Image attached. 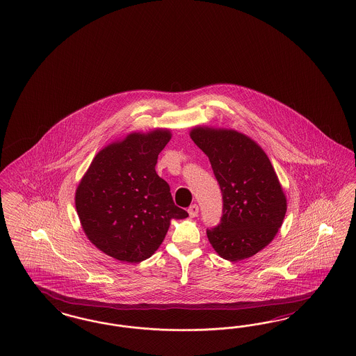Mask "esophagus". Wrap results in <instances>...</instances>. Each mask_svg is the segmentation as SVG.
Listing matches in <instances>:
<instances>
[{
	"label": "esophagus",
	"instance_id": "esophagus-1",
	"mask_svg": "<svg viewBox=\"0 0 356 356\" xmlns=\"http://www.w3.org/2000/svg\"><path fill=\"white\" fill-rule=\"evenodd\" d=\"M197 213H199V207L196 206V204L190 206V208H188V215H190V218H196Z\"/></svg>",
	"mask_w": 356,
	"mask_h": 356
}]
</instances>
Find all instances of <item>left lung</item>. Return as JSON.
Returning a JSON list of instances; mask_svg holds the SVG:
<instances>
[{"label":"left lung","instance_id":"obj_1","mask_svg":"<svg viewBox=\"0 0 356 356\" xmlns=\"http://www.w3.org/2000/svg\"><path fill=\"white\" fill-rule=\"evenodd\" d=\"M209 159L222 193V216L207 237L218 255L238 262L274 240L287 212V197L264 150L234 129L196 126L190 131Z\"/></svg>","mask_w":356,"mask_h":356}]
</instances>
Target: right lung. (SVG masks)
<instances>
[{"mask_svg": "<svg viewBox=\"0 0 356 356\" xmlns=\"http://www.w3.org/2000/svg\"><path fill=\"white\" fill-rule=\"evenodd\" d=\"M170 138L168 128L128 134L95 154L77 186L74 202L86 237L120 262L152 257L170 221L188 216L154 169Z\"/></svg>", "mask_w": 356, "mask_h": 356, "instance_id": "obj_1", "label": "right lung"}]
</instances>
